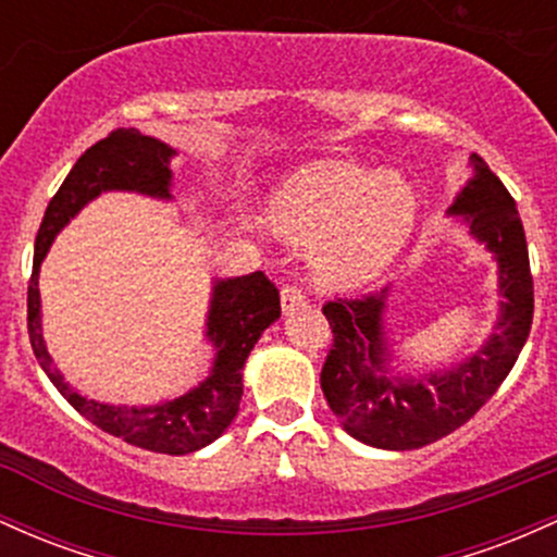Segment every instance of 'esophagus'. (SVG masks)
<instances>
[{"mask_svg": "<svg viewBox=\"0 0 557 557\" xmlns=\"http://www.w3.org/2000/svg\"><path fill=\"white\" fill-rule=\"evenodd\" d=\"M305 305H308V299H305V295L297 286H284V289H281V312H284V315L305 308Z\"/></svg>", "mask_w": 557, "mask_h": 557, "instance_id": "1", "label": "esophagus"}]
</instances>
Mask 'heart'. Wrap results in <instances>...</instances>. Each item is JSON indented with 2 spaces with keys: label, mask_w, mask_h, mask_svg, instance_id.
<instances>
[{
  "label": "heart",
  "mask_w": 557,
  "mask_h": 557,
  "mask_svg": "<svg viewBox=\"0 0 557 557\" xmlns=\"http://www.w3.org/2000/svg\"><path fill=\"white\" fill-rule=\"evenodd\" d=\"M418 195L397 171L323 162L273 195L268 223L284 242L310 247L312 278L326 289H358L381 276L410 239Z\"/></svg>",
  "instance_id": "heart-1"
}]
</instances>
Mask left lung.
I'll list each match as a JSON object with an SVG mask.
<instances>
[{
    "label": "left lung",
    "instance_id": "8db88e82",
    "mask_svg": "<svg viewBox=\"0 0 557 557\" xmlns=\"http://www.w3.org/2000/svg\"><path fill=\"white\" fill-rule=\"evenodd\" d=\"M497 265V318L466 358L436 368L399 360L386 326L389 286L379 295L323 305L334 349L323 362L321 389L352 440L379 449H418L471 418L503 384L529 339L534 281L527 234L513 197L479 154L468 158V181L447 208Z\"/></svg>",
    "mask_w": 557,
    "mask_h": 557
}]
</instances>
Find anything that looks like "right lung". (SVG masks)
I'll list each match as a JSON object with an SVG mask.
<instances>
[{
  "instance_id": "add662e5",
  "label": "right lung",
  "mask_w": 557,
  "mask_h": 557,
  "mask_svg": "<svg viewBox=\"0 0 557 557\" xmlns=\"http://www.w3.org/2000/svg\"><path fill=\"white\" fill-rule=\"evenodd\" d=\"M176 154V149L165 141L141 136L136 128L112 131L108 139L86 149L44 212L28 284L30 347L60 395L94 426L128 445L162 455L197 453L231 426L239 413L249 352L258 345L262 331L281 315L276 286L260 271L249 276L212 278L210 308L205 318V342L212 347L208 376L178 397L152 405H115L81 395L54 366L41 329L39 273L60 231L104 191H128L173 202L171 160Z\"/></svg>"
}]
</instances>
